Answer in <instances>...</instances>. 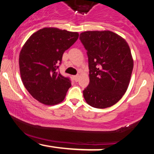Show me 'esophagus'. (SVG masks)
I'll return each instance as SVG.
<instances>
[{"label": "esophagus", "mask_w": 154, "mask_h": 154, "mask_svg": "<svg viewBox=\"0 0 154 154\" xmlns=\"http://www.w3.org/2000/svg\"><path fill=\"white\" fill-rule=\"evenodd\" d=\"M73 78H74V79H75V80L76 81V82H77V81H78V79H79V75H75V76H74Z\"/></svg>", "instance_id": "esophagus-1"}]
</instances>
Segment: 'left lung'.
<instances>
[{
    "instance_id": "8db88e82",
    "label": "left lung",
    "mask_w": 154,
    "mask_h": 154,
    "mask_svg": "<svg viewBox=\"0 0 154 154\" xmlns=\"http://www.w3.org/2000/svg\"><path fill=\"white\" fill-rule=\"evenodd\" d=\"M87 51L89 85L83 91L88 104L105 109L117 103L128 89L133 69L125 39L113 32L86 31L79 36Z\"/></svg>"
}]
</instances>
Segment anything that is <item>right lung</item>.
I'll use <instances>...</instances> for the list:
<instances>
[{"mask_svg": "<svg viewBox=\"0 0 154 154\" xmlns=\"http://www.w3.org/2000/svg\"><path fill=\"white\" fill-rule=\"evenodd\" d=\"M78 32L45 27L33 33L19 54V70L24 87L45 105L62 102L71 81L58 72L63 53L78 39Z\"/></svg>", "mask_w": 154, "mask_h": 154, "instance_id": "add662e5", "label": "right lung"}]
</instances>
